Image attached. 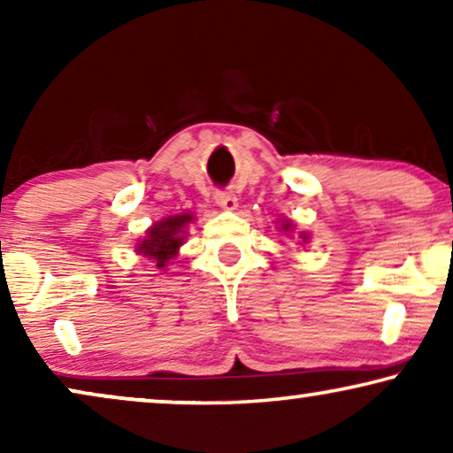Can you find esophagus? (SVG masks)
Segmentation results:
<instances>
[{
	"mask_svg": "<svg viewBox=\"0 0 453 453\" xmlns=\"http://www.w3.org/2000/svg\"><path fill=\"white\" fill-rule=\"evenodd\" d=\"M214 200L220 208H225V210H237V206H239L237 196H234L233 191H219V194L214 196Z\"/></svg>",
	"mask_w": 453,
	"mask_h": 453,
	"instance_id": "1",
	"label": "esophagus"
}]
</instances>
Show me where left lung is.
Here are the masks:
<instances>
[{"label": "left lung", "instance_id": "obj_1", "mask_svg": "<svg viewBox=\"0 0 453 453\" xmlns=\"http://www.w3.org/2000/svg\"><path fill=\"white\" fill-rule=\"evenodd\" d=\"M290 228H293V222H290V220H284V222H282V231H290ZM301 239H303V241H305V243H307L309 234H305V233H301Z\"/></svg>", "mask_w": 453, "mask_h": 453}]
</instances>
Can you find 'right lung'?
Returning <instances> with one entry per match:
<instances>
[{
	"label": "right lung",
	"mask_w": 453,
	"mask_h": 453,
	"mask_svg": "<svg viewBox=\"0 0 453 453\" xmlns=\"http://www.w3.org/2000/svg\"><path fill=\"white\" fill-rule=\"evenodd\" d=\"M194 220L191 214H175L169 219H163L160 222L148 228L146 237L140 241L138 253L152 259V264H157V268H165L169 264V259L177 256L179 247L185 241V228L189 222Z\"/></svg>",
	"instance_id": "1"
}]
</instances>
